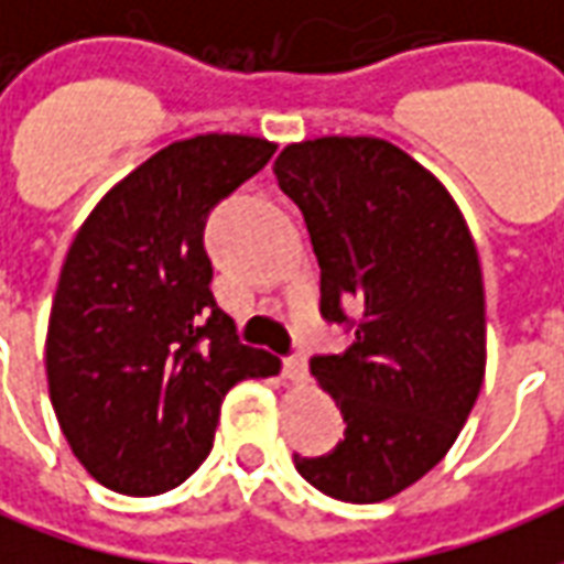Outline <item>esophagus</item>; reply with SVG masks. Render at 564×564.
I'll return each mask as SVG.
<instances>
[{
  "mask_svg": "<svg viewBox=\"0 0 564 564\" xmlns=\"http://www.w3.org/2000/svg\"><path fill=\"white\" fill-rule=\"evenodd\" d=\"M283 378L290 383H305L307 380V356L295 354L290 359H283Z\"/></svg>",
  "mask_w": 564,
  "mask_h": 564,
  "instance_id": "esophagus-1",
  "label": "esophagus"
}]
</instances>
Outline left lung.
<instances>
[{
    "instance_id": "8db88e82",
    "label": "left lung",
    "mask_w": 564,
    "mask_h": 564,
    "mask_svg": "<svg viewBox=\"0 0 564 564\" xmlns=\"http://www.w3.org/2000/svg\"><path fill=\"white\" fill-rule=\"evenodd\" d=\"M274 174L307 223L323 317L356 329L344 354L311 359L344 441L295 468L338 501H387L447 456L484 387L477 247L447 186L390 141H299Z\"/></svg>"
}]
</instances>
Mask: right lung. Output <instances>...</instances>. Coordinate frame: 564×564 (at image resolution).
I'll return each mask as SVG.
<instances>
[{"label": "right lung", "mask_w": 564, "mask_h": 564, "mask_svg": "<svg viewBox=\"0 0 564 564\" xmlns=\"http://www.w3.org/2000/svg\"><path fill=\"white\" fill-rule=\"evenodd\" d=\"M253 135L174 141L111 186L68 247L44 366L56 420L87 471L160 496L205 462L226 392L271 378L210 293L205 220L271 160Z\"/></svg>", "instance_id": "obj_1"}]
</instances>
